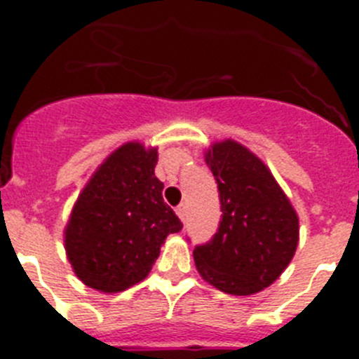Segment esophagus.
<instances>
[{"label":"esophagus","mask_w":359,"mask_h":359,"mask_svg":"<svg viewBox=\"0 0 359 359\" xmlns=\"http://www.w3.org/2000/svg\"><path fill=\"white\" fill-rule=\"evenodd\" d=\"M176 214H177V217L182 219V221H185V217H187V205H185V203H182V205H177V207H176Z\"/></svg>","instance_id":"1"}]
</instances>
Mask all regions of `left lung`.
<instances>
[{"instance_id": "left-lung-1", "label": "left lung", "mask_w": 359, "mask_h": 359, "mask_svg": "<svg viewBox=\"0 0 359 359\" xmlns=\"http://www.w3.org/2000/svg\"><path fill=\"white\" fill-rule=\"evenodd\" d=\"M205 160L217 183L223 215L214 237L194 248L196 268L224 293H259L293 259L297 212L268 167L237 142L214 144Z\"/></svg>"}]
</instances>
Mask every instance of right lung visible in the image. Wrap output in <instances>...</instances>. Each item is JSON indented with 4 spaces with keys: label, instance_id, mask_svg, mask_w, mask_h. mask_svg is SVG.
<instances>
[{
    "label": "right lung",
    "instance_id": "add662e5",
    "mask_svg": "<svg viewBox=\"0 0 359 359\" xmlns=\"http://www.w3.org/2000/svg\"><path fill=\"white\" fill-rule=\"evenodd\" d=\"M156 149L126 144L79 196L66 226V253L86 286L116 293L144 280L169 233L183 228L154 176Z\"/></svg>",
    "mask_w": 359,
    "mask_h": 359
}]
</instances>
